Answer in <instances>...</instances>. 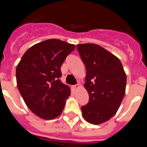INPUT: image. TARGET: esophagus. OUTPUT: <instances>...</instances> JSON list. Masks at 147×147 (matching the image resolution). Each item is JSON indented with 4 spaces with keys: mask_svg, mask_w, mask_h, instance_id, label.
I'll return each instance as SVG.
<instances>
[{
    "mask_svg": "<svg viewBox=\"0 0 147 147\" xmlns=\"http://www.w3.org/2000/svg\"><path fill=\"white\" fill-rule=\"evenodd\" d=\"M73 87H74V89H75V90H77V89L80 88V84H75V85L73 86Z\"/></svg>",
    "mask_w": 147,
    "mask_h": 147,
    "instance_id": "esophagus-1",
    "label": "esophagus"
}]
</instances>
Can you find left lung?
<instances>
[{"mask_svg": "<svg viewBox=\"0 0 147 147\" xmlns=\"http://www.w3.org/2000/svg\"><path fill=\"white\" fill-rule=\"evenodd\" d=\"M86 67L84 87L90 96L81 107L83 118L100 124L112 118L125 94L127 75L119 59L101 46L92 43L77 45Z\"/></svg>", "mask_w": 147, "mask_h": 147, "instance_id": "obj_1", "label": "left lung"}]
</instances>
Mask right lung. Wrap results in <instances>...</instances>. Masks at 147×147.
Masks as SVG:
<instances>
[{
	"label": "right lung",
	"instance_id": "add662e5",
	"mask_svg": "<svg viewBox=\"0 0 147 147\" xmlns=\"http://www.w3.org/2000/svg\"><path fill=\"white\" fill-rule=\"evenodd\" d=\"M75 48L60 40H46L30 47L17 65L19 92L31 112L42 119H55L63 112L71 90L59 79L60 67Z\"/></svg>",
	"mask_w": 147,
	"mask_h": 147
}]
</instances>
